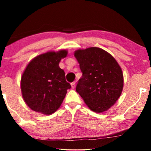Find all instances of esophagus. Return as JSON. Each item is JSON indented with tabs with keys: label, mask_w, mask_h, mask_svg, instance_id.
Returning a JSON list of instances; mask_svg holds the SVG:
<instances>
[{
	"label": "esophagus",
	"mask_w": 151,
	"mask_h": 151,
	"mask_svg": "<svg viewBox=\"0 0 151 151\" xmlns=\"http://www.w3.org/2000/svg\"><path fill=\"white\" fill-rule=\"evenodd\" d=\"M75 81H73V82H72L71 83V86H72V89H74V87H75Z\"/></svg>",
	"instance_id": "obj_1"
}]
</instances>
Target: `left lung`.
Returning a JSON list of instances; mask_svg holds the SVG:
<instances>
[{
    "mask_svg": "<svg viewBox=\"0 0 151 151\" xmlns=\"http://www.w3.org/2000/svg\"><path fill=\"white\" fill-rule=\"evenodd\" d=\"M82 77L76 91L91 111H106L120 97L124 87V76L113 56L99 47L74 52Z\"/></svg>",
    "mask_w": 151,
    "mask_h": 151,
    "instance_id": "obj_1",
    "label": "left lung"
}]
</instances>
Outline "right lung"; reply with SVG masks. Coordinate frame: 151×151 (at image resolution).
<instances>
[{
	"label": "right lung",
	"mask_w": 151,
	"mask_h": 151,
	"mask_svg": "<svg viewBox=\"0 0 151 151\" xmlns=\"http://www.w3.org/2000/svg\"><path fill=\"white\" fill-rule=\"evenodd\" d=\"M67 55L65 50L48 52L32 59L20 81L22 98L32 110L50 115L61 106L71 85L59 66Z\"/></svg>",
	"instance_id": "1"
}]
</instances>
